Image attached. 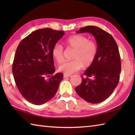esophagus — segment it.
<instances>
[{"instance_id": "esophagus-1", "label": "esophagus", "mask_w": 135, "mask_h": 135, "mask_svg": "<svg viewBox=\"0 0 135 135\" xmlns=\"http://www.w3.org/2000/svg\"><path fill=\"white\" fill-rule=\"evenodd\" d=\"M71 76H72V75L70 74H64V78H66V77H71Z\"/></svg>"}]
</instances>
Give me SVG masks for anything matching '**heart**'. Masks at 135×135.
I'll return each mask as SVG.
<instances>
[{
	"label": "heart",
	"instance_id": "obj_1",
	"mask_svg": "<svg viewBox=\"0 0 135 135\" xmlns=\"http://www.w3.org/2000/svg\"><path fill=\"white\" fill-rule=\"evenodd\" d=\"M64 44L67 48L75 49L73 59L65 62L59 67V70L64 74H73L84 67H89L93 62L97 55V46L96 42L89 40L82 35H73L65 40ZM53 59L59 64L64 60V49L61 45L56 44L51 50Z\"/></svg>",
	"mask_w": 135,
	"mask_h": 135
}]
</instances>
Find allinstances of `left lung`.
I'll use <instances>...</instances> for the list:
<instances>
[{"mask_svg": "<svg viewBox=\"0 0 135 135\" xmlns=\"http://www.w3.org/2000/svg\"><path fill=\"white\" fill-rule=\"evenodd\" d=\"M83 32L94 36L97 53L75 90L85 101L97 104L107 99L118 85L121 71V57L117 43L110 33L96 26H86L76 31Z\"/></svg>", "mask_w": 135, "mask_h": 135, "instance_id": "obj_1", "label": "left lung"}]
</instances>
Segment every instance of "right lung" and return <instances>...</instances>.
I'll use <instances>...</instances> for the list:
<instances>
[{
  "label": "right lung",
  "instance_id": "add662e5",
  "mask_svg": "<svg viewBox=\"0 0 135 135\" xmlns=\"http://www.w3.org/2000/svg\"><path fill=\"white\" fill-rule=\"evenodd\" d=\"M64 35L63 31L40 29L25 37L17 48L12 67L14 81L22 96L33 104L52 99L62 80V73L52 75L55 68L51 50Z\"/></svg>",
  "mask_w": 135,
  "mask_h": 135
}]
</instances>
